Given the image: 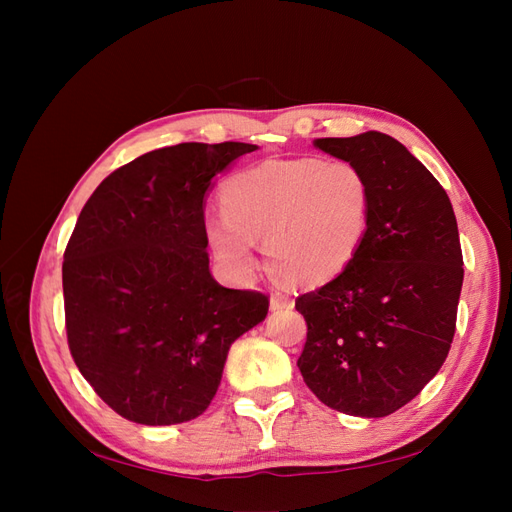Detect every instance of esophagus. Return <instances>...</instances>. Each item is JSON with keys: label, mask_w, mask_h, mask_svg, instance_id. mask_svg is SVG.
<instances>
[{"label": "esophagus", "mask_w": 512, "mask_h": 512, "mask_svg": "<svg viewBox=\"0 0 512 512\" xmlns=\"http://www.w3.org/2000/svg\"><path fill=\"white\" fill-rule=\"evenodd\" d=\"M269 305H271V312H280V309L292 307V299L286 297V294L275 292V294H271V303Z\"/></svg>", "instance_id": "34e87169"}]
</instances>
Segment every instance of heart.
Returning a JSON list of instances; mask_svg holds the SVG:
<instances>
[{
    "mask_svg": "<svg viewBox=\"0 0 512 512\" xmlns=\"http://www.w3.org/2000/svg\"><path fill=\"white\" fill-rule=\"evenodd\" d=\"M220 203L224 213L207 220L205 237L235 280L256 273V241H265L273 273L297 286H322L352 265L371 226V185L344 160L262 162L232 175Z\"/></svg>",
    "mask_w": 512,
    "mask_h": 512,
    "instance_id": "heart-1",
    "label": "heart"
}]
</instances>
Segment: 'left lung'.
<instances>
[{
    "instance_id": "1",
    "label": "left lung",
    "mask_w": 512,
    "mask_h": 512,
    "mask_svg": "<svg viewBox=\"0 0 512 512\" xmlns=\"http://www.w3.org/2000/svg\"><path fill=\"white\" fill-rule=\"evenodd\" d=\"M314 147L363 170L371 226L342 275L297 299L307 322L297 365L324 406L389 416L421 393L451 350L463 284L453 205L389 134L316 138Z\"/></svg>"
}]
</instances>
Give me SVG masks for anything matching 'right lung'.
<instances>
[{
	"instance_id": "right-lung-1",
	"label": "right lung",
	"mask_w": 512,
	"mask_h": 512,
	"mask_svg": "<svg viewBox=\"0 0 512 512\" xmlns=\"http://www.w3.org/2000/svg\"><path fill=\"white\" fill-rule=\"evenodd\" d=\"M250 143H181L108 175L64 254L68 344L104 404L141 425L203 414L228 350L267 318L269 299L209 269L205 203L213 177Z\"/></svg>"
}]
</instances>
